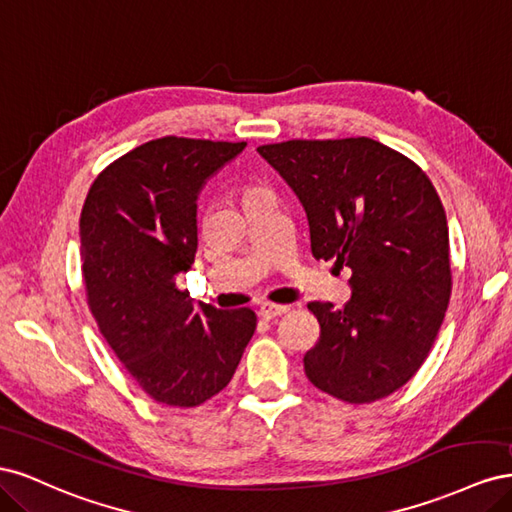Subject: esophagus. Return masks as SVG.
I'll list each match as a JSON object with an SVG mask.
<instances>
[{"label": "esophagus", "instance_id": "34e87169", "mask_svg": "<svg viewBox=\"0 0 512 512\" xmlns=\"http://www.w3.org/2000/svg\"><path fill=\"white\" fill-rule=\"evenodd\" d=\"M286 312H288V305H277V303H262L260 309H258V314L265 318V320L280 318Z\"/></svg>", "mask_w": 512, "mask_h": 512}]
</instances>
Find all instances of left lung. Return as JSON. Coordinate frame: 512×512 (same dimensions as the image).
<instances>
[{
  "instance_id": "obj_1",
  "label": "left lung",
  "mask_w": 512,
  "mask_h": 512,
  "mask_svg": "<svg viewBox=\"0 0 512 512\" xmlns=\"http://www.w3.org/2000/svg\"><path fill=\"white\" fill-rule=\"evenodd\" d=\"M258 153L299 196L314 258L352 271L344 309L309 303L320 339L305 376L348 404L401 389L427 359L451 299L440 196L412 160L374 138L286 141Z\"/></svg>"
}]
</instances>
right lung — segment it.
<instances>
[{"label": "right lung", "mask_w": 512, "mask_h": 512, "mask_svg": "<svg viewBox=\"0 0 512 512\" xmlns=\"http://www.w3.org/2000/svg\"><path fill=\"white\" fill-rule=\"evenodd\" d=\"M247 143L164 136L106 166L81 213L89 309L128 374L158 404L192 408L230 382L256 331L250 307L177 288L194 265L198 194Z\"/></svg>", "instance_id": "obj_1"}]
</instances>
